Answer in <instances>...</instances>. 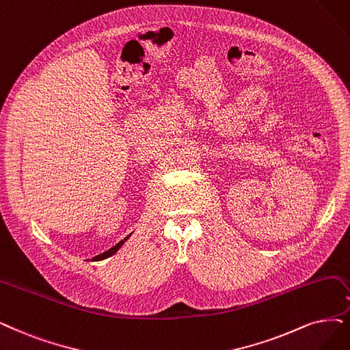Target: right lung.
<instances>
[{"label":"right lung","mask_w":350,"mask_h":350,"mask_svg":"<svg viewBox=\"0 0 350 350\" xmlns=\"http://www.w3.org/2000/svg\"><path fill=\"white\" fill-rule=\"evenodd\" d=\"M129 237H131V234H129L126 238H124L122 241H120L118 243H116V245H113V247L112 248H109L108 251H105V252H102V254H99V255H96L95 258H92V261H102V260H105V258H109V256H112L113 254H116V251H118L121 247H122V245H124V242L129 238Z\"/></svg>","instance_id":"obj_1"}]
</instances>
